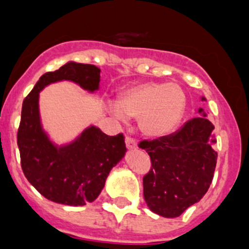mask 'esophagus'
<instances>
[{"mask_svg": "<svg viewBox=\"0 0 249 249\" xmlns=\"http://www.w3.org/2000/svg\"><path fill=\"white\" fill-rule=\"evenodd\" d=\"M125 144H126L127 149H135V148L137 147L136 141H135L134 139H132V137H130V136L125 137Z\"/></svg>", "mask_w": 249, "mask_h": 249, "instance_id": "1", "label": "esophagus"}]
</instances>
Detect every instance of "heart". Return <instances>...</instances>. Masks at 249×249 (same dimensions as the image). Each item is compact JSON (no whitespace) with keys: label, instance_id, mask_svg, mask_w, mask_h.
Segmentation results:
<instances>
[{"label":"heart","instance_id":"b5f03b06","mask_svg":"<svg viewBox=\"0 0 249 249\" xmlns=\"http://www.w3.org/2000/svg\"><path fill=\"white\" fill-rule=\"evenodd\" d=\"M110 112L119 120L127 117L139 119L141 130L147 136L162 137L178 127L187 108V97L175 83L147 82L129 88L112 102Z\"/></svg>","mask_w":249,"mask_h":249}]
</instances>
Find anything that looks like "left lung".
Wrapping results in <instances>:
<instances>
[{"label":"left lung","mask_w":249,"mask_h":249,"mask_svg":"<svg viewBox=\"0 0 249 249\" xmlns=\"http://www.w3.org/2000/svg\"><path fill=\"white\" fill-rule=\"evenodd\" d=\"M199 113L202 117L188 120L173 134L139 143L152 162L143 177V196L150 211L161 217H179L202 199L212 183L217 164L214 126L202 108Z\"/></svg>","instance_id":"1"}]
</instances>
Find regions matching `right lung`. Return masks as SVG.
Returning a JSON list of instances; mask_svg holds the SVG:
<instances>
[{
    "label": "right lung",
    "mask_w": 249,
    "mask_h": 249,
    "mask_svg": "<svg viewBox=\"0 0 249 249\" xmlns=\"http://www.w3.org/2000/svg\"><path fill=\"white\" fill-rule=\"evenodd\" d=\"M101 70L94 65L67 62L39 78L22 102L18 147L25 177L50 201L83 206L100 195L113 166L126 152L124 136H108L89 126L70 144L57 147L42 129L39 91L50 83L71 80L88 91L99 89Z\"/></svg>",
    "instance_id": "obj_1"
}]
</instances>
